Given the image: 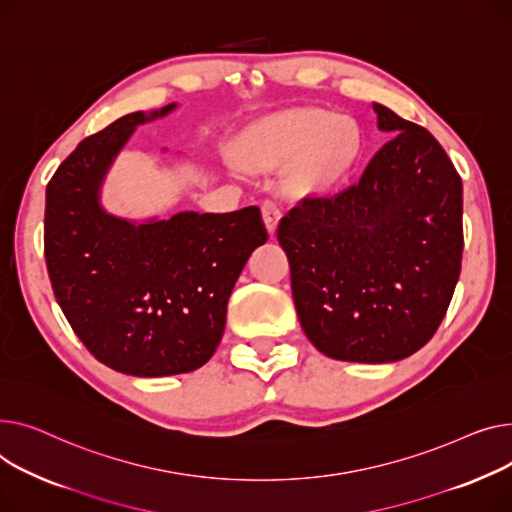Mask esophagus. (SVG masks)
Listing matches in <instances>:
<instances>
[{"label": "esophagus", "mask_w": 512, "mask_h": 512, "mask_svg": "<svg viewBox=\"0 0 512 512\" xmlns=\"http://www.w3.org/2000/svg\"><path fill=\"white\" fill-rule=\"evenodd\" d=\"M260 208H262V217H264V223H266L268 231L275 233L277 223L281 219V204L275 198H264Z\"/></svg>", "instance_id": "obj_1"}]
</instances>
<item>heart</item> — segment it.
I'll list each match as a JSON object with an SVG mask.
<instances>
[{
  "instance_id": "heart-1",
  "label": "heart",
  "mask_w": 512,
  "mask_h": 512,
  "mask_svg": "<svg viewBox=\"0 0 512 512\" xmlns=\"http://www.w3.org/2000/svg\"><path fill=\"white\" fill-rule=\"evenodd\" d=\"M359 153V130L347 115L320 109H287L252 126L242 140L248 167H273L291 158L306 188H328L351 169Z\"/></svg>"
}]
</instances>
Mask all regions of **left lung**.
Instances as JSON below:
<instances>
[{
	"label": "left lung",
	"instance_id": "left-lung-1",
	"mask_svg": "<svg viewBox=\"0 0 512 512\" xmlns=\"http://www.w3.org/2000/svg\"><path fill=\"white\" fill-rule=\"evenodd\" d=\"M395 132L355 186L306 196L281 219L306 337L341 362H399L440 326L461 273L463 184L438 140L374 103Z\"/></svg>",
	"mask_w": 512,
	"mask_h": 512
}]
</instances>
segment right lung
I'll return each mask as SVG.
<instances>
[{
    "label": "right lung",
    "instance_id": "add662e5",
    "mask_svg": "<svg viewBox=\"0 0 512 512\" xmlns=\"http://www.w3.org/2000/svg\"><path fill=\"white\" fill-rule=\"evenodd\" d=\"M173 107L119 117L82 140L47 184L45 260L57 304L101 364L144 378L213 357L233 285L268 239L258 206L140 225L105 213L99 190L115 155L136 126Z\"/></svg>",
    "mask_w": 512,
    "mask_h": 512
}]
</instances>
